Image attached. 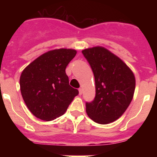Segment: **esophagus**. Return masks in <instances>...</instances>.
Returning a JSON list of instances; mask_svg holds the SVG:
<instances>
[{"label": "esophagus", "instance_id": "1", "mask_svg": "<svg viewBox=\"0 0 157 157\" xmlns=\"http://www.w3.org/2000/svg\"><path fill=\"white\" fill-rule=\"evenodd\" d=\"M78 93H79V95H82V88L78 89Z\"/></svg>", "mask_w": 157, "mask_h": 157}]
</instances>
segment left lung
<instances>
[{"instance_id": "1", "label": "left lung", "mask_w": 157, "mask_h": 157, "mask_svg": "<svg viewBox=\"0 0 157 157\" xmlns=\"http://www.w3.org/2000/svg\"><path fill=\"white\" fill-rule=\"evenodd\" d=\"M95 78V98L86 102V113L96 123L108 124L124 113L133 99L135 78L125 63L103 47L82 50Z\"/></svg>"}]
</instances>
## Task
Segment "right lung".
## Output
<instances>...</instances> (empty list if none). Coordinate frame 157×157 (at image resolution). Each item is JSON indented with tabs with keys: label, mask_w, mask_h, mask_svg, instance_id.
Masks as SVG:
<instances>
[{
	"label": "right lung",
	"mask_w": 157,
	"mask_h": 157,
	"mask_svg": "<svg viewBox=\"0 0 157 157\" xmlns=\"http://www.w3.org/2000/svg\"><path fill=\"white\" fill-rule=\"evenodd\" d=\"M74 49L59 48L42 54L23 71L19 84L29 110L50 121L66 112L78 90L69 85L66 67L75 56Z\"/></svg>",
	"instance_id": "add662e5"
}]
</instances>
